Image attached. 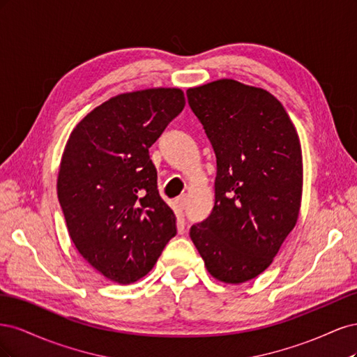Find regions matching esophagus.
<instances>
[{"label":"esophagus","instance_id":"obj_1","mask_svg":"<svg viewBox=\"0 0 357 357\" xmlns=\"http://www.w3.org/2000/svg\"><path fill=\"white\" fill-rule=\"evenodd\" d=\"M177 204L180 205L181 208H185L186 204H188V197H186V195H180V197L177 198Z\"/></svg>","mask_w":357,"mask_h":357}]
</instances>
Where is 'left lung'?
<instances>
[{"mask_svg": "<svg viewBox=\"0 0 357 357\" xmlns=\"http://www.w3.org/2000/svg\"><path fill=\"white\" fill-rule=\"evenodd\" d=\"M188 102L215 155V201L190 238L205 268L238 284L271 265L295 228L302 197L296 129L274 95L222 79L190 88Z\"/></svg>", "mask_w": 357, "mask_h": 357, "instance_id": "1", "label": "left lung"}]
</instances>
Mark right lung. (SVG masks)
<instances>
[{"mask_svg": "<svg viewBox=\"0 0 357 357\" xmlns=\"http://www.w3.org/2000/svg\"><path fill=\"white\" fill-rule=\"evenodd\" d=\"M185 104L176 88L117 95L73 129L63 150L58 199L68 234L86 261L114 283L144 277L177 234L149 149Z\"/></svg>", "mask_w": 357, "mask_h": 357, "instance_id": "obj_1", "label": "right lung"}]
</instances>
